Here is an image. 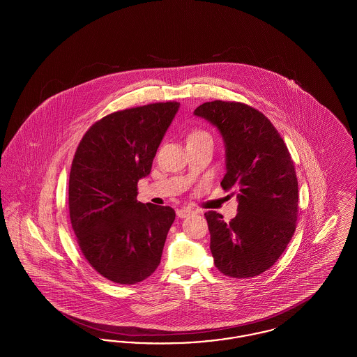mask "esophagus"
Returning a JSON list of instances; mask_svg holds the SVG:
<instances>
[{"mask_svg":"<svg viewBox=\"0 0 357 357\" xmlns=\"http://www.w3.org/2000/svg\"><path fill=\"white\" fill-rule=\"evenodd\" d=\"M194 213H195V211L191 210V208H188V207H182V208L176 210V215H178L179 218H186V217L194 214Z\"/></svg>","mask_w":357,"mask_h":357,"instance_id":"esophagus-1","label":"esophagus"}]
</instances>
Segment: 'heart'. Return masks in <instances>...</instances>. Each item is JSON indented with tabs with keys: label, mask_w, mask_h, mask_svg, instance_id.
I'll use <instances>...</instances> for the list:
<instances>
[{
	"label": "heart",
	"mask_w": 357,
	"mask_h": 357,
	"mask_svg": "<svg viewBox=\"0 0 357 357\" xmlns=\"http://www.w3.org/2000/svg\"><path fill=\"white\" fill-rule=\"evenodd\" d=\"M204 140L211 142V136L208 135V132H206L204 130H195L187 136V143L188 142H204Z\"/></svg>",
	"instance_id": "1"
}]
</instances>
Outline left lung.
<instances>
[{
	"label": "left lung",
	"instance_id": "8db88e82",
	"mask_svg": "<svg viewBox=\"0 0 357 357\" xmlns=\"http://www.w3.org/2000/svg\"><path fill=\"white\" fill-rule=\"evenodd\" d=\"M194 115L217 127L225 144L223 190L237 194V215L204 214L220 272L255 277L272 268L296 230L298 183L288 147L271 120L236 102H204Z\"/></svg>",
	"mask_w": 357,
	"mask_h": 357
}]
</instances>
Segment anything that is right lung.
<instances>
[{
  "label": "right lung",
  "instance_id": "1",
  "mask_svg": "<svg viewBox=\"0 0 357 357\" xmlns=\"http://www.w3.org/2000/svg\"><path fill=\"white\" fill-rule=\"evenodd\" d=\"M179 102H155L107 115L83 136L69 174V215L89 265L134 285L160 264L175 220L170 206L136 201Z\"/></svg>",
  "mask_w": 357,
  "mask_h": 357
}]
</instances>
